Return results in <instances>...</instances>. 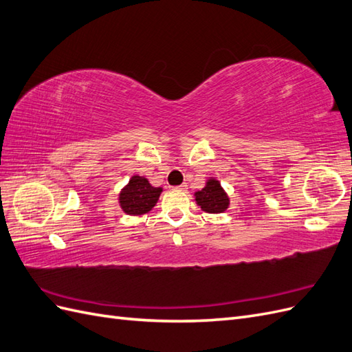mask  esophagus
Segmentation results:
<instances>
[{
  "label": "esophagus",
  "mask_w": 352,
  "mask_h": 352,
  "mask_svg": "<svg viewBox=\"0 0 352 352\" xmlns=\"http://www.w3.org/2000/svg\"><path fill=\"white\" fill-rule=\"evenodd\" d=\"M176 189H177V190H184V192H185V190H188V185H186V184H182V185L176 186Z\"/></svg>",
  "instance_id": "34e87169"
}]
</instances>
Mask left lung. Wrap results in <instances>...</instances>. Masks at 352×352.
Listing matches in <instances>:
<instances>
[{"instance_id": "1", "label": "left lung", "mask_w": 352, "mask_h": 352, "mask_svg": "<svg viewBox=\"0 0 352 352\" xmlns=\"http://www.w3.org/2000/svg\"><path fill=\"white\" fill-rule=\"evenodd\" d=\"M195 201L207 212H223L229 206V198L226 192L214 179H210L206 188L195 192Z\"/></svg>"}]
</instances>
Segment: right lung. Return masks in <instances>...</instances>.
Returning <instances> with one entry per match:
<instances>
[{
    "instance_id": "1",
    "label": "right lung",
    "mask_w": 352,
    "mask_h": 352,
    "mask_svg": "<svg viewBox=\"0 0 352 352\" xmlns=\"http://www.w3.org/2000/svg\"><path fill=\"white\" fill-rule=\"evenodd\" d=\"M162 188H154L145 177L132 176L129 184L120 192V206L124 212L140 216L150 211L158 201Z\"/></svg>"
}]
</instances>
